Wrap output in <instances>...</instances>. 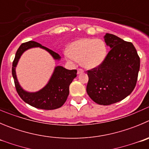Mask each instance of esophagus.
<instances>
[{
	"label": "esophagus",
	"instance_id": "34e87169",
	"mask_svg": "<svg viewBox=\"0 0 149 149\" xmlns=\"http://www.w3.org/2000/svg\"><path fill=\"white\" fill-rule=\"evenodd\" d=\"M83 72H84V70L83 69H80V68L77 69V74H80L83 73Z\"/></svg>",
	"mask_w": 149,
	"mask_h": 149
}]
</instances>
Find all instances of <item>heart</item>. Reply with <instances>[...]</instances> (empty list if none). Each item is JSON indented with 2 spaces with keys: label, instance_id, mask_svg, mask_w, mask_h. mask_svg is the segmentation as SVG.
I'll return each instance as SVG.
<instances>
[{
  "label": "heart",
  "instance_id": "obj_1",
  "mask_svg": "<svg viewBox=\"0 0 149 149\" xmlns=\"http://www.w3.org/2000/svg\"><path fill=\"white\" fill-rule=\"evenodd\" d=\"M106 53L105 44L102 40L83 38L69 45L66 57L70 61H78L86 69H93L102 63Z\"/></svg>",
  "mask_w": 149,
  "mask_h": 149
}]
</instances>
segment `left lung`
Masks as SVG:
<instances>
[{
  "label": "left lung",
  "mask_w": 149,
  "mask_h": 149,
  "mask_svg": "<svg viewBox=\"0 0 149 149\" xmlns=\"http://www.w3.org/2000/svg\"><path fill=\"white\" fill-rule=\"evenodd\" d=\"M104 41L110 50L99 66L87 71L86 91L94 102L109 105L121 101L136 86L140 57L132 42L110 33Z\"/></svg>",
  "instance_id": "8db88e82"
}]
</instances>
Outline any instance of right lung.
<instances>
[{
	"label": "right lung",
	"mask_w": 149,
	"mask_h": 149,
	"mask_svg": "<svg viewBox=\"0 0 149 149\" xmlns=\"http://www.w3.org/2000/svg\"><path fill=\"white\" fill-rule=\"evenodd\" d=\"M36 47H39L46 49L56 60H59L61 58L60 56L58 53L42 46L38 42L29 41L28 42L22 43L18 48L12 63V76L17 92L25 102L36 108L42 110H55L59 108L67 100L69 93V85L71 84L74 78L77 77V70H68L63 66H56L49 81L42 90L35 93L25 91L21 88L18 83L15 67L17 64L21 55L26 49Z\"/></svg>",
	"instance_id": "add662e5"
}]
</instances>
